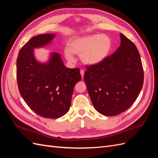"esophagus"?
Wrapping results in <instances>:
<instances>
[{
    "label": "esophagus",
    "mask_w": 158,
    "mask_h": 158,
    "mask_svg": "<svg viewBox=\"0 0 158 158\" xmlns=\"http://www.w3.org/2000/svg\"><path fill=\"white\" fill-rule=\"evenodd\" d=\"M80 74L82 76V77H84V70H80Z\"/></svg>",
    "instance_id": "esophagus-1"
}]
</instances>
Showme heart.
<instances>
[{
	"label": "heart",
	"mask_w": 158,
	"mask_h": 158,
	"mask_svg": "<svg viewBox=\"0 0 158 158\" xmlns=\"http://www.w3.org/2000/svg\"><path fill=\"white\" fill-rule=\"evenodd\" d=\"M69 47L64 49V55L69 61L74 60L73 53L80 55V60L86 65H96L106 59L112 49V40L105 34H94L71 39Z\"/></svg>",
	"instance_id": "1"
}]
</instances>
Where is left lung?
I'll return each mask as SVG.
<instances>
[{
	"mask_svg": "<svg viewBox=\"0 0 158 158\" xmlns=\"http://www.w3.org/2000/svg\"><path fill=\"white\" fill-rule=\"evenodd\" d=\"M121 45L102 63L87 67L84 80L94 108L105 116H115L130 107L144 82L140 53L120 33Z\"/></svg>",
	"mask_w": 158,
	"mask_h": 158,
	"instance_id": "obj_1",
	"label": "left lung"
}]
</instances>
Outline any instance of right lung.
Wrapping results in <instances>:
<instances>
[{
	"instance_id": "1",
	"label": "right lung",
	"mask_w": 158,
	"mask_h": 158,
	"mask_svg": "<svg viewBox=\"0 0 158 158\" xmlns=\"http://www.w3.org/2000/svg\"><path fill=\"white\" fill-rule=\"evenodd\" d=\"M55 37V33L33 37L19 51L16 61L21 96L33 111L49 118L69 111L74 88L82 78L80 69L66 68L58 52H50L46 63L36 59L34 49L49 45Z\"/></svg>"
}]
</instances>
